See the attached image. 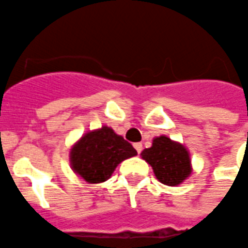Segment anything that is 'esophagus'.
Listing matches in <instances>:
<instances>
[{"instance_id":"obj_1","label":"esophagus","mask_w":248,"mask_h":248,"mask_svg":"<svg viewBox=\"0 0 248 248\" xmlns=\"http://www.w3.org/2000/svg\"><path fill=\"white\" fill-rule=\"evenodd\" d=\"M134 147H135V149L138 151V154H140L141 149H143V145H141V143H135V144H134Z\"/></svg>"}]
</instances>
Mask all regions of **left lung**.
<instances>
[{
    "mask_svg": "<svg viewBox=\"0 0 248 248\" xmlns=\"http://www.w3.org/2000/svg\"><path fill=\"white\" fill-rule=\"evenodd\" d=\"M141 157L152 166L156 178L168 186H177L191 174L187 149L165 135L155 138L152 147L145 148Z\"/></svg>",
    "mask_w": 248,
    "mask_h": 248,
    "instance_id": "left-lung-1",
    "label": "left lung"
}]
</instances>
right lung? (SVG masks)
<instances>
[{"label":"right lung","mask_w":248,"mask_h":248,"mask_svg":"<svg viewBox=\"0 0 248 248\" xmlns=\"http://www.w3.org/2000/svg\"><path fill=\"white\" fill-rule=\"evenodd\" d=\"M137 155L135 148L113 128L103 126L87 132L73 145L70 164L86 182L101 183L110 178L118 164Z\"/></svg>","instance_id":"right-lung-1"}]
</instances>
